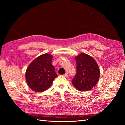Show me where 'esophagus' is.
<instances>
[{
    "mask_svg": "<svg viewBox=\"0 0 125 125\" xmlns=\"http://www.w3.org/2000/svg\"><path fill=\"white\" fill-rule=\"evenodd\" d=\"M63 76L65 77H68V73H66L65 74H63Z\"/></svg>",
    "mask_w": 125,
    "mask_h": 125,
    "instance_id": "obj_1",
    "label": "esophagus"
}]
</instances>
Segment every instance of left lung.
<instances>
[{"label": "left lung", "mask_w": 125, "mask_h": 125, "mask_svg": "<svg viewBox=\"0 0 125 125\" xmlns=\"http://www.w3.org/2000/svg\"><path fill=\"white\" fill-rule=\"evenodd\" d=\"M77 73L72 83L80 91L92 89L99 81L100 71L95 60L90 55L81 53L75 57Z\"/></svg>", "instance_id": "obj_1"}]
</instances>
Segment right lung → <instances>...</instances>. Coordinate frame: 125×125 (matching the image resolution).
<instances>
[{"label": "right lung", "instance_id": "obj_1", "mask_svg": "<svg viewBox=\"0 0 125 125\" xmlns=\"http://www.w3.org/2000/svg\"><path fill=\"white\" fill-rule=\"evenodd\" d=\"M52 55L44 54L37 57L28 66L25 73L26 81L34 91L42 92L47 90L57 77L52 64Z\"/></svg>", "mask_w": 125, "mask_h": 125}]
</instances>
